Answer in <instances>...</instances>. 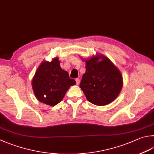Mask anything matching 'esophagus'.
I'll use <instances>...</instances> for the list:
<instances>
[{
  "mask_svg": "<svg viewBox=\"0 0 154 154\" xmlns=\"http://www.w3.org/2000/svg\"><path fill=\"white\" fill-rule=\"evenodd\" d=\"M76 85H79L80 84V78H76Z\"/></svg>",
  "mask_w": 154,
  "mask_h": 154,
  "instance_id": "obj_1",
  "label": "esophagus"
}]
</instances>
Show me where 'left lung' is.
Segmentation results:
<instances>
[{"mask_svg": "<svg viewBox=\"0 0 154 154\" xmlns=\"http://www.w3.org/2000/svg\"><path fill=\"white\" fill-rule=\"evenodd\" d=\"M100 59L102 60L99 61ZM86 72L80 87L90 103L95 105H106L112 102L123 86L120 71L109 59L103 55L86 61Z\"/></svg>", "mask_w": 154, "mask_h": 154, "instance_id": "8db88e82", "label": "left lung"}]
</instances>
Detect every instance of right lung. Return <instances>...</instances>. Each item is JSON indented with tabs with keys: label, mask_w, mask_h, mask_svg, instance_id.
<instances>
[{
	"label": "right lung",
	"mask_w": 154,
	"mask_h": 154,
	"mask_svg": "<svg viewBox=\"0 0 154 154\" xmlns=\"http://www.w3.org/2000/svg\"><path fill=\"white\" fill-rule=\"evenodd\" d=\"M74 85L76 81L69 77L68 72L61 68L57 57L51 62H42L32 80L36 98L50 106L61 102L69 87Z\"/></svg>",
	"instance_id": "1"
}]
</instances>
